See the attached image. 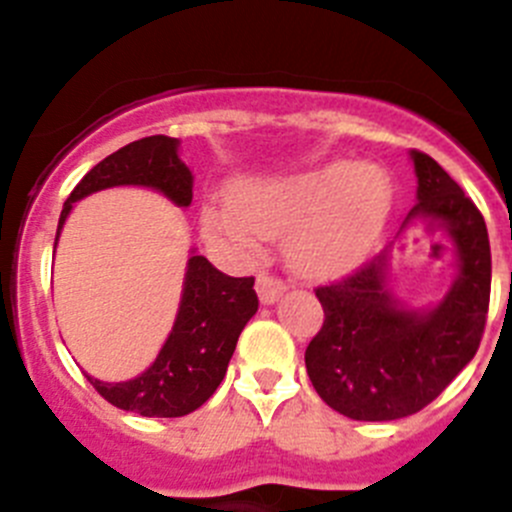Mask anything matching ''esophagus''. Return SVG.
<instances>
[{
    "label": "esophagus",
    "instance_id": "obj_1",
    "mask_svg": "<svg viewBox=\"0 0 512 512\" xmlns=\"http://www.w3.org/2000/svg\"><path fill=\"white\" fill-rule=\"evenodd\" d=\"M255 287H257V294H260V299L265 304L277 302V297L285 292V282H282L280 277L270 275V272H260V275H257Z\"/></svg>",
    "mask_w": 512,
    "mask_h": 512
}]
</instances>
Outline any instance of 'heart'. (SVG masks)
Returning <instances> with one entry per match:
<instances>
[{"label": "heart", "mask_w": 512, "mask_h": 512, "mask_svg": "<svg viewBox=\"0 0 512 512\" xmlns=\"http://www.w3.org/2000/svg\"><path fill=\"white\" fill-rule=\"evenodd\" d=\"M389 205V180L376 165L332 160L237 185L230 203L205 205L200 223L208 240L237 255H250L265 237L289 232L294 265L309 275H329L364 255Z\"/></svg>", "instance_id": "heart-1"}]
</instances>
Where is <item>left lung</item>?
I'll use <instances>...</instances> for the list:
<instances>
[{
	"label": "left lung",
	"instance_id": "1",
	"mask_svg": "<svg viewBox=\"0 0 512 512\" xmlns=\"http://www.w3.org/2000/svg\"><path fill=\"white\" fill-rule=\"evenodd\" d=\"M414 218H438L458 255V277L428 312L406 309L386 287L389 250L332 285L317 287L324 324L304 352L327 406L354 421H396L431 404L480 347L490 302L485 220L461 185L431 156L411 151Z\"/></svg>",
	"mask_w": 512,
	"mask_h": 512
}]
</instances>
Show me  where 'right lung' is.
<instances>
[{
  "label": "right lung",
  "mask_w": 512,
  "mask_h": 512,
  "mask_svg": "<svg viewBox=\"0 0 512 512\" xmlns=\"http://www.w3.org/2000/svg\"><path fill=\"white\" fill-rule=\"evenodd\" d=\"M113 185H146L180 208L193 200V173L178 158V138H141L118 148L81 178L61 210L56 240L76 200ZM252 285L255 277L225 275L193 252L173 332L156 361L141 376L121 384L86 379L108 404L148 418H178L200 409L225 379L237 337L257 312L260 302Z\"/></svg>",
  "instance_id": "add662e5"
}]
</instances>
